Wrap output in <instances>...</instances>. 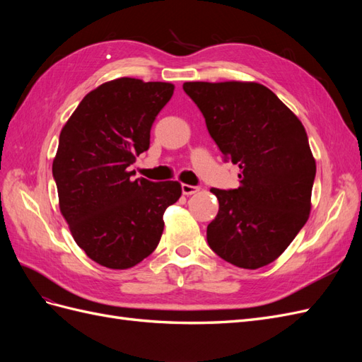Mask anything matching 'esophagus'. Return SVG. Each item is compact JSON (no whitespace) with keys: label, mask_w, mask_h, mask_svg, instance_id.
<instances>
[{"label":"esophagus","mask_w":362,"mask_h":362,"mask_svg":"<svg viewBox=\"0 0 362 362\" xmlns=\"http://www.w3.org/2000/svg\"><path fill=\"white\" fill-rule=\"evenodd\" d=\"M181 190H182V194H185V196H190V194L198 193V192H199V187H196V185L182 184V185H181Z\"/></svg>","instance_id":"obj_1"}]
</instances>
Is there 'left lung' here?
I'll list each match as a JSON object with an SVG mask.
<instances>
[{
  "mask_svg": "<svg viewBox=\"0 0 362 362\" xmlns=\"http://www.w3.org/2000/svg\"><path fill=\"white\" fill-rule=\"evenodd\" d=\"M182 89L223 157L240 168L238 189L210 190L218 213L206 226V242L237 267L267 266L310 217L315 160L306 131L259 83L189 81Z\"/></svg>",
  "mask_w": 362,
  "mask_h": 362,
  "instance_id": "left-lung-1",
  "label": "left lung"
}]
</instances>
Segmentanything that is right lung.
Instances as JSON below:
<instances>
[{"label":"right lung","mask_w":362,"mask_h":362,"mask_svg":"<svg viewBox=\"0 0 362 362\" xmlns=\"http://www.w3.org/2000/svg\"><path fill=\"white\" fill-rule=\"evenodd\" d=\"M175 86L137 78L107 81L87 93L64 124L52 161L60 211L86 255L124 270L156 250L163 214L180 199L178 181L133 178L151 127Z\"/></svg>","instance_id":"obj_1"}]
</instances>
